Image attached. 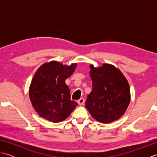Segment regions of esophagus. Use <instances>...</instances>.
I'll list each match as a JSON object with an SVG mask.
<instances>
[{
	"label": "esophagus",
	"mask_w": 157,
	"mask_h": 157,
	"mask_svg": "<svg viewBox=\"0 0 157 157\" xmlns=\"http://www.w3.org/2000/svg\"><path fill=\"white\" fill-rule=\"evenodd\" d=\"M84 102H85V100H84V98H81L80 99H79L78 101V103L81 106L84 105Z\"/></svg>",
	"instance_id": "obj_1"
}]
</instances>
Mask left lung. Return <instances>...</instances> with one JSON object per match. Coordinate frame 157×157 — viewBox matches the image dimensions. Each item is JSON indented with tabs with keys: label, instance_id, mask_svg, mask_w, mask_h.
I'll use <instances>...</instances> for the list:
<instances>
[{
	"label": "left lung",
	"instance_id": "1",
	"mask_svg": "<svg viewBox=\"0 0 157 157\" xmlns=\"http://www.w3.org/2000/svg\"><path fill=\"white\" fill-rule=\"evenodd\" d=\"M90 75L92 90L88 95L86 107L93 118L102 123L119 119L130 102L129 83L121 71L111 64L99 67L91 65Z\"/></svg>",
	"mask_w": 157,
	"mask_h": 157
}]
</instances>
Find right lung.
I'll return each mask as SVG.
<instances>
[{"label":"right lung","instance_id":"1","mask_svg":"<svg viewBox=\"0 0 157 157\" xmlns=\"http://www.w3.org/2000/svg\"><path fill=\"white\" fill-rule=\"evenodd\" d=\"M71 65L52 61L41 65L33 77L29 89V98L38 114L53 123L61 122L78 104L71 100L65 79L75 71Z\"/></svg>","mask_w":157,"mask_h":157}]
</instances>
